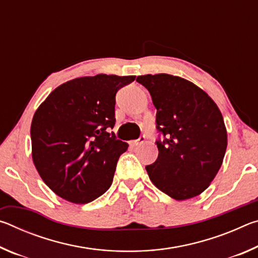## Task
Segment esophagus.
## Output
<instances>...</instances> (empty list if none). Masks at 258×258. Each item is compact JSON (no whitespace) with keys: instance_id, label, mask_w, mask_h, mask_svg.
Returning <instances> with one entry per match:
<instances>
[{"instance_id":"1","label":"esophagus","mask_w":258,"mask_h":258,"mask_svg":"<svg viewBox=\"0 0 258 258\" xmlns=\"http://www.w3.org/2000/svg\"><path fill=\"white\" fill-rule=\"evenodd\" d=\"M146 137H140L138 140H134V141H131L130 145L131 146H138V145H141V143L145 142Z\"/></svg>"}]
</instances>
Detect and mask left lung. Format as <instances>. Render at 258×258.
<instances>
[{"mask_svg":"<svg viewBox=\"0 0 258 258\" xmlns=\"http://www.w3.org/2000/svg\"><path fill=\"white\" fill-rule=\"evenodd\" d=\"M137 82L149 91L157 109L159 152L146 166L148 175L173 199L194 198L207 189L223 163V116L206 92L184 78L157 74L138 76Z\"/></svg>","mask_w":258,"mask_h":258,"instance_id":"obj_1","label":"left lung"}]
</instances>
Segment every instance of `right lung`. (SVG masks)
Listing matches in <instances>:
<instances>
[{
	"mask_svg": "<svg viewBox=\"0 0 258 258\" xmlns=\"http://www.w3.org/2000/svg\"><path fill=\"white\" fill-rule=\"evenodd\" d=\"M135 76L75 78L52 91L30 126L38 174L59 197L74 204L97 199L110 187L126 142L116 139V93Z\"/></svg>",
	"mask_w": 258,
	"mask_h": 258,
	"instance_id": "right-lung-1",
	"label": "right lung"
}]
</instances>
